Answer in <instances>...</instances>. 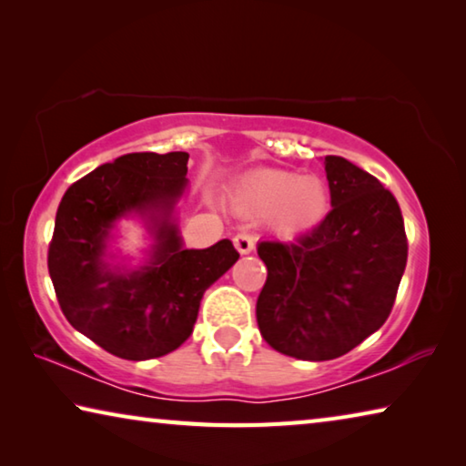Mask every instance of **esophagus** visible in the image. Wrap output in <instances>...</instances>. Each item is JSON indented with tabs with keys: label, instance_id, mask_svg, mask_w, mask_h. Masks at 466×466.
Instances as JSON below:
<instances>
[{
	"label": "esophagus",
	"instance_id": "1",
	"mask_svg": "<svg viewBox=\"0 0 466 466\" xmlns=\"http://www.w3.org/2000/svg\"><path fill=\"white\" fill-rule=\"evenodd\" d=\"M234 247L240 252V255H248V252H252V248H255V240H252L250 234L240 232L234 236Z\"/></svg>",
	"mask_w": 466,
	"mask_h": 466
}]
</instances>
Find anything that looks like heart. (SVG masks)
I'll list each match as a JSON object with an SVG mask.
<instances>
[{"label":"heart","mask_w":466,"mask_h":466,"mask_svg":"<svg viewBox=\"0 0 466 466\" xmlns=\"http://www.w3.org/2000/svg\"><path fill=\"white\" fill-rule=\"evenodd\" d=\"M234 201L250 214L271 216L278 230L298 234L322 222L329 209V191L320 178L261 170L240 180Z\"/></svg>","instance_id":"b5f03b06"}]
</instances>
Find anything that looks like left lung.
Masks as SVG:
<instances>
[{"instance_id":"left-lung-1","label":"left lung","mask_w":466,"mask_h":466,"mask_svg":"<svg viewBox=\"0 0 466 466\" xmlns=\"http://www.w3.org/2000/svg\"><path fill=\"white\" fill-rule=\"evenodd\" d=\"M325 219L294 242L265 240L267 281L258 330L283 356H345L384 325L407 265V234L394 195L341 156H327Z\"/></svg>"}]
</instances>
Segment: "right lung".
<instances>
[{"mask_svg":"<svg viewBox=\"0 0 466 466\" xmlns=\"http://www.w3.org/2000/svg\"><path fill=\"white\" fill-rule=\"evenodd\" d=\"M187 152H136L76 180L59 203L49 275L66 319L123 360L167 356L193 333L211 283L238 261L230 240L185 248L172 211L187 187ZM139 215L155 236L150 261L123 270L106 261L121 217Z\"/></svg>","mask_w":466,"mask_h":466,"instance_id":"right-lung-1","label":"right lung"}]
</instances>
